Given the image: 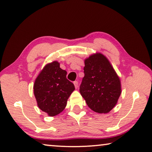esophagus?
Instances as JSON below:
<instances>
[{"label": "esophagus", "instance_id": "34e87169", "mask_svg": "<svg viewBox=\"0 0 152 152\" xmlns=\"http://www.w3.org/2000/svg\"><path fill=\"white\" fill-rule=\"evenodd\" d=\"M74 86H75V88H78V81L74 82Z\"/></svg>", "mask_w": 152, "mask_h": 152}]
</instances>
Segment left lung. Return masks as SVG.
Here are the masks:
<instances>
[{
    "label": "left lung",
    "instance_id": "obj_1",
    "mask_svg": "<svg viewBox=\"0 0 152 152\" xmlns=\"http://www.w3.org/2000/svg\"><path fill=\"white\" fill-rule=\"evenodd\" d=\"M80 92L88 107L98 113L110 112L121 94V80L106 56L96 53L84 60Z\"/></svg>",
    "mask_w": 152,
    "mask_h": 152
}]
</instances>
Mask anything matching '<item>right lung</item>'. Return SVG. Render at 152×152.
<instances>
[{
	"mask_svg": "<svg viewBox=\"0 0 152 152\" xmlns=\"http://www.w3.org/2000/svg\"><path fill=\"white\" fill-rule=\"evenodd\" d=\"M67 72L57 61L47 64L36 78L33 92L37 106L50 117L62 112L74 90V84L66 78Z\"/></svg>",
	"mask_w": 152,
	"mask_h": 152,
	"instance_id": "add662e5",
	"label": "right lung"
}]
</instances>
